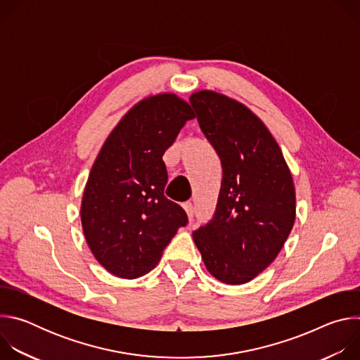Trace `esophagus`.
<instances>
[{"mask_svg": "<svg viewBox=\"0 0 360 360\" xmlns=\"http://www.w3.org/2000/svg\"><path fill=\"white\" fill-rule=\"evenodd\" d=\"M182 207L188 215L189 219H193V214H195V208H193V203L192 202H184Z\"/></svg>", "mask_w": 360, "mask_h": 360, "instance_id": "esophagus-1", "label": "esophagus"}]
</instances>
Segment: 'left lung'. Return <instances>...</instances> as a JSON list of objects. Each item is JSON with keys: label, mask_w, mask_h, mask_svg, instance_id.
Returning a JSON list of instances; mask_svg holds the SVG:
<instances>
[{"label": "left lung", "mask_w": 360, "mask_h": 360, "mask_svg": "<svg viewBox=\"0 0 360 360\" xmlns=\"http://www.w3.org/2000/svg\"><path fill=\"white\" fill-rule=\"evenodd\" d=\"M189 101L222 164L215 214L193 231V242L212 276L246 283L275 261L292 231L293 179L279 145L250 110L212 91Z\"/></svg>", "instance_id": "obj_1"}]
</instances>
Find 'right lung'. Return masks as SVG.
Returning <instances> with one entry per match:
<instances>
[{"mask_svg": "<svg viewBox=\"0 0 360 360\" xmlns=\"http://www.w3.org/2000/svg\"><path fill=\"white\" fill-rule=\"evenodd\" d=\"M195 115L174 94L142 99L102 145L85 185L81 222L95 259L135 279L155 266L186 212L164 195L162 157Z\"/></svg>", "mask_w": 360, "mask_h": 360, "instance_id": "obj_1", "label": "right lung"}]
</instances>
